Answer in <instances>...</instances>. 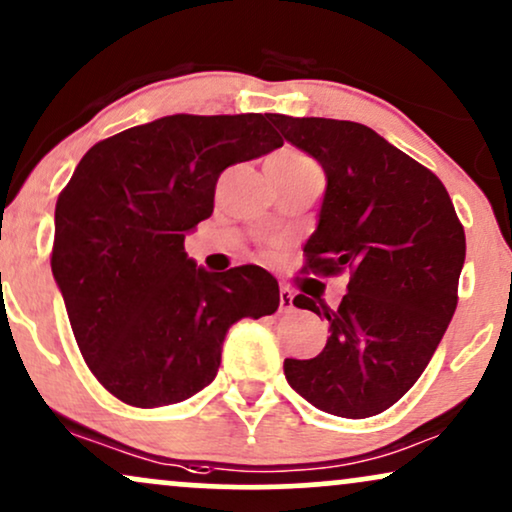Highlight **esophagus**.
I'll return each mask as SVG.
<instances>
[{"label": "esophagus", "mask_w": 512, "mask_h": 512, "mask_svg": "<svg viewBox=\"0 0 512 512\" xmlns=\"http://www.w3.org/2000/svg\"><path fill=\"white\" fill-rule=\"evenodd\" d=\"M293 290H290L288 286H281V290H278V302H281V312H290L293 309Z\"/></svg>", "instance_id": "34e87169"}]
</instances>
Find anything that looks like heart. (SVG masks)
<instances>
[{
	"instance_id": "1",
	"label": "heart",
	"mask_w": 512,
	"mask_h": 512,
	"mask_svg": "<svg viewBox=\"0 0 512 512\" xmlns=\"http://www.w3.org/2000/svg\"><path fill=\"white\" fill-rule=\"evenodd\" d=\"M276 158H278V160H286V163H297V165H300V163H309V160L304 158L302 153H295V151H286V153L276 155Z\"/></svg>"
}]
</instances>
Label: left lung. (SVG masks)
I'll list each match as a JSON object with an SVG mask.
<instances>
[{
    "instance_id": "1",
    "label": "left lung",
    "mask_w": 512,
    "mask_h": 512,
    "mask_svg": "<svg viewBox=\"0 0 512 512\" xmlns=\"http://www.w3.org/2000/svg\"><path fill=\"white\" fill-rule=\"evenodd\" d=\"M267 120L326 172L304 269L349 274L338 309L307 295L293 300L326 316L331 335L314 359H286V380L333 416L383 413L420 378L456 312L463 224L442 181L371 127L278 113Z\"/></svg>"
}]
</instances>
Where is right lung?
<instances>
[{
  "mask_svg": "<svg viewBox=\"0 0 512 512\" xmlns=\"http://www.w3.org/2000/svg\"><path fill=\"white\" fill-rule=\"evenodd\" d=\"M283 146L262 113L167 115L84 153L56 200L51 271L77 347L113 397L170 406L215 380L229 328L278 309L255 264L205 271L184 238L229 165Z\"/></svg>",
  "mask_w": 512,
  "mask_h": 512,
  "instance_id": "right-lung-1",
  "label": "right lung"
}]
</instances>
